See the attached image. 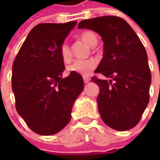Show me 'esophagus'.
Segmentation results:
<instances>
[{
	"mask_svg": "<svg viewBox=\"0 0 160 160\" xmlns=\"http://www.w3.org/2000/svg\"><path fill=\"white\" fill-rule=\"evenodd\" d=\"M90 80H91V78L89 77H83V82L84 83H89Z\"/></svg>",
	"mask_w": 160,
	"mask_h": 160,
	"instance_id": "1",
	"label": "esophagus"
}]
</instances>
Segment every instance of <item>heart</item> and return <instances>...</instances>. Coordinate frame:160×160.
I'll use <instances>...</instances> for the list:
<instances>
[{"label":"heart","instance_id":"heart-1","mask_svg":"<svg viewBox=\"0 0 160 160\" xmlns=\"http://www.w3.org/2000/svg\"><path fill=\"white\" fill-rule=\"evenodd\" d=\"M81 39L83 42H85L87 45L91 47L96 46L98 42V39L95 34L90 31L83 32V34H81ZM60 55H61L62 60L65 63H68L71 60L72 52H71L70 47L67 42H64L60 47ZM97 66H98V62L95 59L76 60L68 67V71L70 73L79 74L83 77H87L93 72V70L97 68Z\"/></svg>","mask_w":160,"mask_h":160}]
</instances>
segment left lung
Returning a JSON list of instances; mask_svg holds the SVG:
<instances>
[{
  "label": "left lung",
  "instance_id": "obj_1",
  "mask_svg": "<svg viewBox=\"0 0 160 160\" xmlns=\"http://www.w3.org/2000/svg\"><path fill=\"white\" fill-rule=\"evenodd\" d=\"M78 28L102 36L103 58L96 68L110 80L92 77L100 87L97 97L103 122L117 131L136 126L149 103L151 74L143 44L129 24L115 16L85 19Z\"/></svg>",
  "mask_w": 160,
  "mask_h": 160
}]
</instances>
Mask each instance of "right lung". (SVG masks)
Instances as JSON below:
<instances>
[{
    "label": "right lung",
    "mask_w": 160,
    "mask_h": 160,
    "mask_svg": "<svg viewBox=\"0 0 160 160\" xmlns=\"http://www.w3.org/2000/svg\"><path fill=\"white\" fill-rule=\"evenodd\" d=\"M77 23L35 26L12 66L17 111L41 135L55 134L69 123L74 102L83 89L81 75L70 73L62 78L65 65L60 47Z\"/></svg>",
    "instance_id": "right-lung-1"
}]
</instances>
